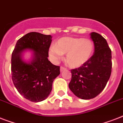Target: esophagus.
<instances>
[{"label": "esophagus", "mask_w": 123, "mask_h": 123, "mask_svg": "<svg viewBox=\"0 0 123 123\" xmlns=\"http://www.w3.org/2000/svg\"><path fill=\"white\" fill-rule=\"evenodd\" d=\"M66 68L64 67H63V66H61V68H60V70H61V72H62L63 71H64V70H66Z\"/></svg>", "instance_id": "34e87169"}]
</instances>
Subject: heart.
<instances>
[{
  "instance_id": "obj_1",
  "label": "heart",
  "mask_w": 123,
  "mask_h": 123,
  "mask_svg": "<svg viewBox=\"0 0 123 123\" xmlns=\"http://www.w3.org/2000/svg\"><path fill=\"white\" fill-rule=\"evenodd\" d=\"M94 50L93 41L82 37H64L58 39L55 45L49 49V57L52 61L57 62L66 54V62L71 68H79L86 63Z\"/></svg>"
}]
</instances>
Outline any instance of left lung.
<instances>
[{"instance_id": "obj_1", "label": "left lung", "mask_w": 123, "mask_h": 123, "mask_svg": "<svg viewBox=\"0 0 123 123\" xmlns=\"http://www.w3.org/2000/svg\"><path fill=\"white\" fill-rule=\"evenodd\" d=\"M94 51L86 63L71 70L69 88L82 99H92L101 92L110 79L112 71V53L106 39L99 34L91 33Z\"/></svg>"}]
</instances>
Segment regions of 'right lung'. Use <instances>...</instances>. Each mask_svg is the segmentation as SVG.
Instances as JSON below:
<instances>
[{
  "mask_svg": "<svg viewBox=\"0 0 123 123\" xmlns=\"http://www.w3.org/2000/svg\"><path fill=\"white\" fill-rule=\"evenodd\" d=\"M50 35L32 32L16 43L11 56L12 80L18 92L32 102H39L48 97L54 79L60 74V66L48 59L52 43ZM30 49L35 52L33 60L25 63L21 54Z\"/></svg>",
  "mask_w": 123,
  "mask_h": 123,
  "instance_id": "obj_1",
  "label": "right lung"
}]
</instances>
